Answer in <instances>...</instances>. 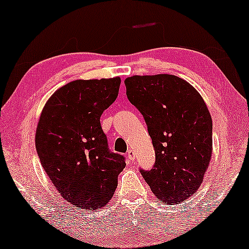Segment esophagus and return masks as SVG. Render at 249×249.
Listing matches in <instances>:
<instances>
[{"instance_id":"1","label":"esophagus","mask_w":249,"mask_h":249,"mask_svg":"<svg viewBox=\"0 0 249 249\" xmlns=\"http://www.w3.org/2000/svg\"><path fill=\"white\" fill-rule=\"evenodd\" d=\"M127 157H128L129 160L133 161L135 159V152H134V150H132V149H129V150L127 151Z\"/></svg>"}]
</instances>
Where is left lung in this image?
<instances>
[{
	"mask_svg": "<svg viewBox=\"0 0 249 249\" xmlns=\"http://www.w3.org/2000/svg\"><path fill=\"white\" fill-rule=\"evenodd\" d=\"M124 83L156 151L153 168L140 173L160 200H186L199 188L212 155V120L205 101L174 75H135Z\"/></svg>",
	"mask_w": 249,
	"mask_h": 249,
	"instance_id": "1",
	"label": "left lung"
}]
</instances>
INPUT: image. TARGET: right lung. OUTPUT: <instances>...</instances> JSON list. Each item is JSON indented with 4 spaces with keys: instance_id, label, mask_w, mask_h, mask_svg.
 I'll return each mask as SVG.
<instances>
[{
    "instance_id": "right-lung-1",
    "label": "right lung",
    "mask_w": 249,
    "mask_h": 249,
    "mask_svg": "<svg viewBox=\"0 0 249 249\" xmlns=\"http://www.w3.org/2000/svg\"><path fill=\"white\" fill-rule=\"evenodd\" d=\"M120 85V77L71 81L52 94L40 115L36 130L40 162L73 207H106L126 165L123 156L109 150L100 124Z\"/></svg>"
}]
</instances>
